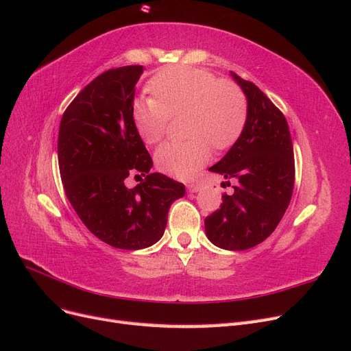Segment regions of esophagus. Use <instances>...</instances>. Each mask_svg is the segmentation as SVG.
Here are the masks:
<instances>
[{"mask_svg":"<svg viewBox=\"0 0 351 351\" xmlns=\"http://www.w3.org/2000/svg\"><path fill=\"white\" fill-rule=\"evenodd\" d=\"M199 189H200L199 183H189V184H187V190H189V192H192V193L199 192Z\"/></svg>","mask_w":351,"mask_h":351,"instance_id":"1","label":"esophagus"}]
</instances>
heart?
<instances>
[{
    "instance_id": "obj_1",
    "label": "heart",
    "mask_w": 351,
    "mask_h": 351,
    "mask_svg": "<svg viewBox=\"0 0 351 351\" xmlns=\"http://www.w3.org/2000/svg\"><path fill=\"white\" fill-rule=\"evenodd\" d=\"M154 99H137L132 119L141 139L155 145L168 129L169 117L186 114V142L158 147L155 162L161 171L190 178L210 158V151H227L241 137L249 102L240 84L218 79L214 73L192 67H168L151 79Z\"/></svg>"
}]
</instances>
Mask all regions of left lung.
Returning a JSON list of instances; mask_svg holds the SVG:
<instances>
[{"mask_svg": "<svg viewBox=\"0 0 351 351\" xmlns=\"http://www.w3.org/2000/svg\"><path fill=\"white\" fill-rule=\"evenodd\" d=\"M249 102L246 127L212 173L224 176L234 192L205 218L208 239L226 250H246L268 239L290 205L294 155L284 114L256 84L231 73Z\"/></svg>", "mask_w": 351, "mask_h": 351, "instance_id": "8db88e82", "label": "left lung"}]
</instances>
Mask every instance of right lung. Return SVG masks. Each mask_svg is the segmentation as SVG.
<instances>
[{"mask_svg":"<svg viewBox=\"0 0 351 351\" xmlns=\"http://www.w3.org/2000/svg\"><path fill=\"white\" fill-rule=\"evenodd\" d=\"M142 66L110 69L95 77L62 114L58 165L64 192L84 226L117 249L152 246L164 236L168 210L184 184L149 173L152 158L133 119ZM129 175L141 183L125 186Z\"/></svg>","mask_w":351,"mask_h":351,"instance_id":"right-lung-1","label":"right lung"}]
</instances>
